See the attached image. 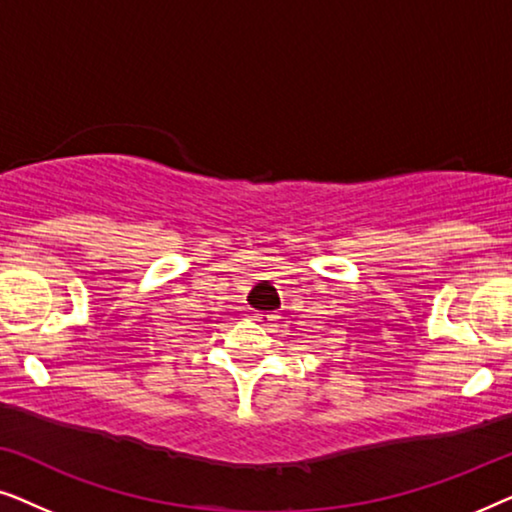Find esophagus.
Masks as SVG:
<instances>
[{"mask_svg": "<svg viewBox=\"0 0 512 512\" xmlns=\"http://www.w3.org/2000/svg\"><path fill=\"white\" fill-rule=\"evenodd\" d=\"M254 321L256 324H261V326H272L277 321V314H272V312H254Z\"/></svg>", "mask_w": 512, "mask_h": 512, "instance_id": "34e87169", "label": "esophagus"}]
</instances>
